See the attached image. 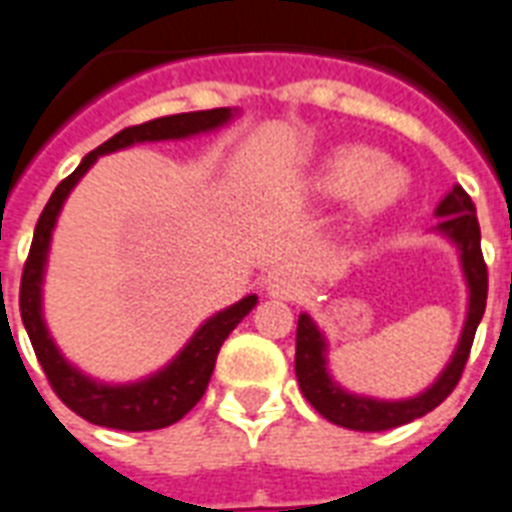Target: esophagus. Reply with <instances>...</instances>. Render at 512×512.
I'll return each instance as SVG.
<instances>
[{
    "mask_svg": "<svg viewBox=\"0 0 512 512\" xmlns=\"http://www.w3.org/2000/svg\"><path fill=\"white\" fill-rule=\"evenodd\" d=\"M268 289L273 297H281V300H300L305 295L303 279H297V276H279V279H273Z\"/></svg>",
    "mask_w": 512,
    "mask_h": 512,
    "instance_id": "34e87169",
    "label": "esophagus"
}]
</instances>
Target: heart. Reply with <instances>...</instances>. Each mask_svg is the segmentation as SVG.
I'll use <instances>...</instances> for the list:
<instances>
[{
    "label": "heart",
    "instance_id": "obj_1",
    "mask_svg": "<svg viewBox=\"0 0 512 512\" xmlns=\"http://www.w3.org/2000/svg\"><path fill=\"white\" fill-rule=\"evenodd\" d=\"M324 196H353L358 217H377L396 207L406 193V175L364 146L337 148L319 172Z\"/></svg>",
    "mask_w": 512,
    "mask_h": 512
}]
</instances>
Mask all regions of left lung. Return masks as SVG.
Returning <instances> with one entry per match:
<instances>
[{"label": "left lung", "instance_id": "8db88e82", "mask_svg": "<svg viewBox=\"0 0 512 512\" xmlns=\"http://www.w3.org/2000/svg\"><path fill=\"white\" fill-rule=\"evenodd\" d=\"M436 215L441 217L438 231H444L462 252V268H465V279H468L470 287V308L460 345L454 350L452 361L444 369V374L433 382V388H428L417 398H406V401H374V398L345 393L327 374V358H324L327 345H324V337L311 321V316L303 313L297 319L295 374L297 382H300V390L321 417H327L329 422H335L340 428L380 433V430L398 428V425H406V422L417 420V417H425L438 404H444L449 393L457 388L462 372H465L470 348H473V337H476V329L486 311L489 271H486L484 252H481V228H478L476 204L468 196V191L462 185H454L449 196L438 204Z\"/></svg>", "mask_w": 512, "mask_h": 512}]
</instances>
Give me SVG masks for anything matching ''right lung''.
<instances>
[{
    "label": "right lung",
    "instance_id": "obj_1",
    "mask_svg": "<svg viewBox=\"0 0 512 512\" xmlns=\"http://www.w3.org/2000/svg\"><path fill=\"white\" fill-rule=\"evenodd\" d=\"M228 119H231L228 108H212V111L162 116V119H151V122L135 124V127L116 132L114 138H108L103 146L84 156L82 164L66 180H60L58 188L52 191L50 201L44 204L42 215L36 220L34 241H31L26 265H23V276H20V319H23L28 340L34 345L36 358H39L44 377L55 390V396L71 412H76L82 420L92 422V425L140 433V430L167 428L172 422L183 420L185 414L191 412L204 396L225 337L231 335L236 324L255 308L257 297H244L231 308L212 316L191 337L183 353L154 377L135 382V385H119V388L98 385V382L87 380L84 374L76 372L74 366L63 361L58 348L52 345L47 329H44L42 295L39 292H42V273L44 260H47V247H50L52 225L58 220V212L63 207V201H66L68 191L79 183V177L90 170V164L100 154H111V151L127 148L132 143H143V140L188 138V135H196V132L215 130Z\"/></svg>",
    "mask_w": 512,
    "mask_h": 512
}]
</instances>
